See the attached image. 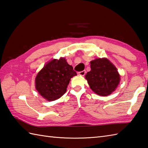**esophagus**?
<instances>
[{
	"instance_id": "esophagus-1",
	"label": "esophagus",
	"mask_w": 148,
	"mask_h": 148,
	"mask_svg": "<svg viewBox=\"0 0 148 148\" xmlns=\"http://www.w3.org/2000/svg\"><path fill=\"white\" fill-rule=\"evenodd\" d=\"M85 74H86V71L85 70H84V71H81V72H78V74H79L80 76H84V75H85Z\"/></svg>"
}]
</instances>
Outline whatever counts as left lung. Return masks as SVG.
<instances>
[{
    "mask_svg": "<svg viewBox=\"0 0 148 148\" xmlns=\"http://www.w3.org/2000/svg\"><path fill=\"white\" fill-rule=\"evenodd\" d=\"M90 64L91 71L85 76L90 88L100 96L110 95L120 80L117 69L107 58H97Z\"/></svg>",
    "mask_w": 148,
    "mask_h": 148,
    "instance_id": "obj_1",
    "label": "left lung"
}]
</instances>
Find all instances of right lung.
Masks as SVG:
<instances>
[{
    "instance_id": "obj_1",
    "label": "right lung",
    "mask_w": 148,
    "mask_h": 148,
    "mask_svg": "<svg viewBox=\"0 0 148 148\" xmlns=\"http://www.w3.org/2000/svg\"><path fill=\"white\" fill-rule=\"evenodd\" d=\"M72 66L66 60L54 59L48 63L36 77V88L48 101L55 100L66 92L69 81L76 76Z\"/></svg>"
}]
</instances>
